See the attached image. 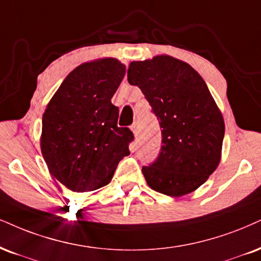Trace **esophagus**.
<instances>
[{
  "label": "esophagus",
  "mask_w": 261,
  "mask_h": 261,
  "mask_svg": "<svg viewBox=\"0 0 261 261\" xmlns=\"http://www.w3.org/2000/svg\"><path fill=\"white\" fill-rule=\"evenodd\" d=\"M130 129H132V132H133L134 137H136V138L139 137V134H140V128H139V124H138V122H134V123L132 124Z\"/></svg>",
  "instance_id": "obj_1"
}]
</instances>
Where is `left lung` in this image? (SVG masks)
Instances as JSON below:
<instances>
[{
    "label": "left lung",
    "mask_w": 261,
    "mask_h": 261,
    "mask_svg": "<svg viewBox=\"0 0 261 261\" xmlns=\"http://www.w3.org/2000/svg\"><path fill=\"white\" fill-rule=\"evenodd\" d=\"M128 82L138 86L160 121L162 146L143 167L147 185L180 197L204 184L221 159L223 115L199 73L169 56L132 62Z\"/></svg>",
    "instance_id": "1"
}]
</instances>
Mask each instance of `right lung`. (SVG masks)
<instances>
[{"label":"right lung","instance_id":"right-lung-1","mask_svg":"<svg viewBox=\"0 0 261 261\" xmlns=\"http://www.w3.org/2000/svg\"><path fill=\"white\" fill-rule=\"evenodd\" d=\"M125 66L115 58L85 63L72 70L48 102L42 117L41 152L49 173L76 192L94 191L111 181L134 139L118 127L111 98Z\"/></svg>","mask_w":261,"mask_h":261}]
</instances>
